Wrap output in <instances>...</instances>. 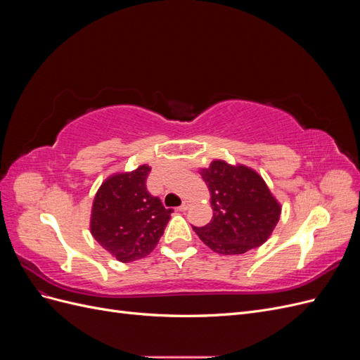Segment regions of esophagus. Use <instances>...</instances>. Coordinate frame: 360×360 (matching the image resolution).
Masks as SVG:
<instances>
[{"mask_svg": "<svg viewBox=\"0 0 360 360\" xmlns=\"http://www.w3.org/2000/svg\"><path fill=\"white\" fill-rule=\"evenodd\" d=\"M188 209H189V202H188V201H183V202H181V205L179 207V210H180V212H186Z\"/></svg>", "mask_w": 360, "mask_h": 360, "instance_id": "esophagus-1", "label": "esophagus"}]
</instances>
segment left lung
Wrapping results in <instances>:
<instances>
[{"label": "left lung", "instance_id": "left-lung-1", "mask_svg": "<svg viewBox=\"0 0 360 360\" xmlns=\"http://www.w3.org/2000/svg\"><path fill=\"white\" fill-rule=\"evenodd\" d=\"M200 174L210 191L212 221L193 231L222 255L245 254L267 242L281 216V204L264 179L250 167L214 159Z\"/></svg>", "mask_w": 360, "mask_h": 360}]
</instances>
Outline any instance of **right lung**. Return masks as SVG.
Instances as JSON below:
<instances>
[{
	"label": "right lung",
	"mask_w": 360,
	"mask_h": 360,
	"mask_svg": "<svg viewBox=\"0 0 360 360\" xmlns=\"http://www.w3.org/2000/svg\"><path fill=\"white\" fill-rule=\"evenodd\" d=\"M150 169L143 163L134 171L115 172L94 195L91 236L122 263L147 257L159 243L172 213L147 192Z\"/></svg>",
	"instance_id": "right-lung-1"
}]
</instances>
